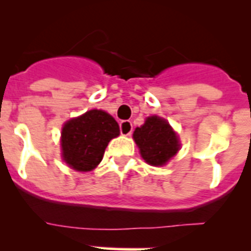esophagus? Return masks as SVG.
I'll return each instance as SVG.
<instances>
[{
	"label": "esophagus",
	"instance_id": "34e87169",
	"mask_svg": "<svg viewBox=\"0 0 251 251\" xmlns=\"http://www.w3.org/2000/svg\"><path fill=\"white\" fill-rule=\"evenodd\" d=\"M119 129L123 136H130L133 132V126L130 121H122L119 124Z\"/></svg>",
	"mask_w": 251,
	"mask_h": 251
}]
</instances>
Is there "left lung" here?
<instances>
[{
    "label": "left lung",
    "instance_id": "8db88e82",
    "mask_svg": "<svg viewBox=\"0 0 251 251\" xmlns=\"http://www.w3.org/2000/svg\"><path fill=\"white\" fill-rule=\"evenodd\" d=\"M133 138L141 156L152 166H163L178 151V138L165 119L157 115L148 117L142 127L136 128Z\"/></svg>",
    "mask_w": 251,
    "mask_h": 251
}]
</instances>
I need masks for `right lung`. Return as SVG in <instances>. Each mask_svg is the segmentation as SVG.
<instances>
[{"instance_id":"obj_1","label":"right lung","mask_w":251,"mask_h":251,"mask_svg":"<svg viewBox=\"0 0 251 251\" xmlns=\"http://www.w3.org/2000/svg\"><path fill=\"white\" fill-rule=\"evenodd\" d=\"M119 136V126L112 115L93 109L65 123L61 133L63 158L72 168L92 171L103 159L110 139Z\"/></svg>"}]
</instances>
